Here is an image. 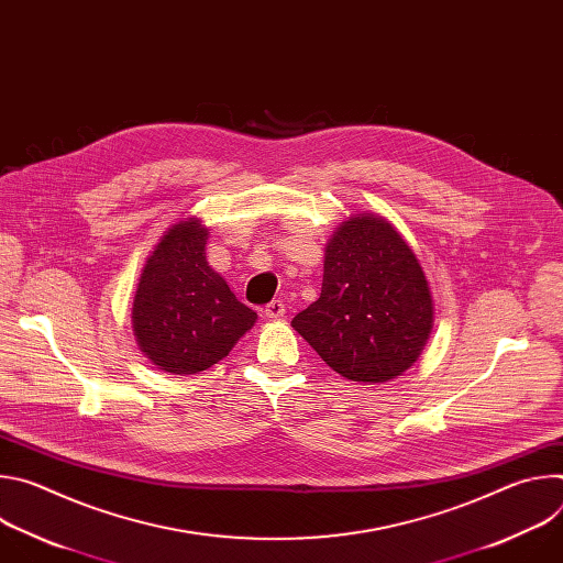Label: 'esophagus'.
<instances>
[{"label": "esophagus", "mask_w": 563, "mask_h": 563, "mask_svg": "<svg viewBox=\"0 0 563 563\" xmlns=\"http://www.w3.org/2000/svg\"><path fill=\"white\" fill-rule=\"evenodd\" d=\"M265 316L269 320H280L285 316V302L283 300H272L267 307H265Z\"/></svg>", "instance_id": "1"}]
</instances>
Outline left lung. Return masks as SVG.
<instances>
[{"mask_svg":"<svg viewBox=\"0 0 563 563\" xmlns=\"http://www.w3.org/2000/svg\"><path fill=\"white\" fill-rule=\"evenodd\" d=\"M434 323L423 267L380 216L356 213L325 247L320 298L291 328L334 372L358 383H387L421 356Z\"/></svg>","mask_w":563,"mask_h":563,"instance_id":"obj_1","label":"left lung"}]
</instances>
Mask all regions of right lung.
Instances as JSON below:
<instances>
[{"label":"right lung","instance_id":"obj_1","mask_svg":"<svg viewBox=\"0 0 563 563\" xmlns=\"http://www.w3.org/2000/svg\"><path fill=\"white\" fill-rule=\"evenodd\" d=\"M209 229L198 218L169 227L146 258L133 296V334L144 356L172 374L222 361L256 323L205 256Z\"/></svg>","mask_w":563,"mask_h":563}]
</instances>
